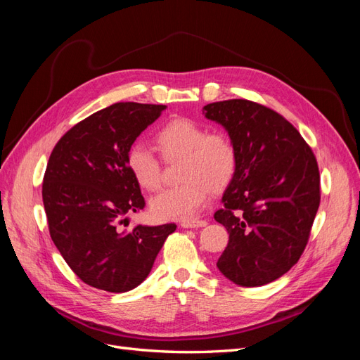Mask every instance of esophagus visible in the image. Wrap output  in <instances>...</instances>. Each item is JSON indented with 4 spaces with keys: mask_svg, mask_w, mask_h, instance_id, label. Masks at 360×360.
<instances>
[{
    "mask_svg": "<svg viewBox=\"0 0 360 360\" xmlns=\"http://www.w3.org/2000/svg\"><path fill=\"white\" fill-rule=\"evenodd\" d=\"M205 221H188V222H181L183 228H198V226H205Z\"/></svg>",
    "mask_w": 360,
    "mask_h": 360,
    "instance_id": "1",
    "label": "esophagus"
}]
</instances>
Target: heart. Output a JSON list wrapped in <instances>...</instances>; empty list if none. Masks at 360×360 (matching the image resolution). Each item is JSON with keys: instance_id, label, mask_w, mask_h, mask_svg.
Returning <instances> with one entry per match:
<instances>
[{"instance_id": "1", "label": "heart", "mask_w": 360, "mask_h": 360, "mask_svg": "<svg viewBox=\"0 0 360 360\" xmlns=\"http://www.w3.org/2000/svg\"><path fill=\"white\" fill-rule=\"evenodd\" d=\"M163 159H183L179 186L162 191L150 201V210L160 221H192L209 201L210 191L219 192L233 180L237 169V147L225 130H209L197 120L174 118L158 132ZM126 165L141 188L153 192L162 184L163 165L146 143L129 147Z\"/></svg>"}]
</instances>
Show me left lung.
<instances>
[{
	"instance_id": "1",
	"label": "left lung",
	"mask_w": 360,
	"mask_h": 360,
	"mask_svg": "<svg viewBox=\"0 0 360 360\" xmlns=\"http://www.w3.org/2000/svg\"><path fill=\"white\" fill-rule=\"evenodd\" d=\"M237 147V169L214 213L230 240L217 259L222 275L242 287L281 278L308 245L320 205V171L311 147L288 120L246 99L209 103Z\"/></svg>"
}]
</instances>
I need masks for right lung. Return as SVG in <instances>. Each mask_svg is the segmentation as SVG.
Returning <instances> with one entry per match:
<instances>
[{
    "label": "right lung",
    "mask_w": 360,
    "mask_h": 360,
    "mask_svg": "<svg viewBox=\"0 0 360 360\" xmlns=\"http://www.w3.org/2000/svg\"><path fill=\"white\" fill-rule=\"evenodd\" d=\"M165 105L118 102L84 118L53 147L41 197L49 234L85 284L124 292L143 282L176 224L120 231L129 213L143 210L139 184L126 165L129 147Z\"/></svg>",
    "instance_id": "1"
}]
</instances>
